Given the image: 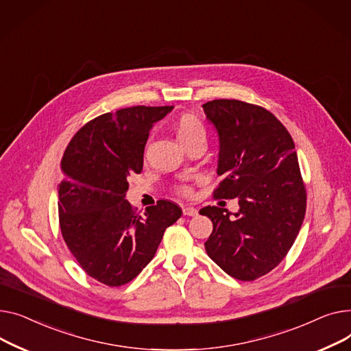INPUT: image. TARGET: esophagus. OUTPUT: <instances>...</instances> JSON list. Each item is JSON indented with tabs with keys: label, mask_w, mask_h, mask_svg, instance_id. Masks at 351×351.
<instances>
[{
	"label": "esophagus",
	"mask_w": 351,
	"mask_h": 351,
	"mask_svg": "<svg viewBox=\"0 0 351 351\" xmlns=\"http://www.w3.org/2000/svg\"><path fill=\"white\" fill-rule=\"evenodd\" d=\"M182 214L187 215V217H195L198 214V210L194 208V207H184Z\"/></svg>",
	"instance_id": "1"
}]
</instances>
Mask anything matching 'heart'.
<instances>
[{"label":"heart","mask_w":351,"mask_h":351,"mask_svg":"<svg viewBox=\"0 0 351 351\" xmlns=\"http://www.w3.org/2000/svg\"><path fill=\"white\" fill-rule=\"evenodd\" d=\"M176 134L184 147H189L194 143L204 141L205 143V128L201 120L191 113L181 114L176 121ZM184 193H189L187 189H182Z\"/></svg>","instance_id":"b5f03b06"}]
</instances>
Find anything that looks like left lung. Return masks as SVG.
Segmentation results:
<instances>
[{
    "mask_svg": "<svg viewBox=\"0 0 351 351\" xmlns=\"http://www.w3.org/2000/svg\"><path fill=\"white\" fill-rule=\"evenodd\" d=\"M217 130L215 198H238V213L204 207L213 221L205 251L223 272L255 280L276 267L292 248L306 213L295 143L266 109L235 99L202 105Z\"/></svg>",
    "mask_w": 351,
    "mask_h": 351,
    "instance_id": "8db88e82",
    "label": "left lung"
}]
</instances>
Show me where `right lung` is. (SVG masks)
<instances>
[{
	"instance_id": "1",
	"label": "right lung",
	"mask_w": 351,
	"mask_h": 351,
	"mask_svg": "<svg viewBox=\"0 0 351 351\" xmlns=\"http://www.w3.org/2000/svg\"><path fill=\"white\" fill-rule=\"evenodd\" d=\"M171 110L133 106L101 114L73 136L62 158V237L82 269L100 283L121 286L134 279L182 214L177 204L160 199L138 215L126 199L129 177L143 170L152 128Z\"/></svg>"
}]
</instances>
